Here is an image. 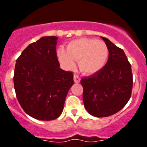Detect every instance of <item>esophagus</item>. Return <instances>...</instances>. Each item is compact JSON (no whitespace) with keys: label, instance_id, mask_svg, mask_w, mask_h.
Segmentation results:
<instances>
[{"label":"esophagus","instance_id":"esophagus-1","mask_svg":"<svg viewBox=\"0 0 147 147\" xmlns=\"http://www.w3.org/2000/svg\"><path fill=\"white\" fill-rule=\"evenodd\" d=\"M74 82L75 83H79L80 82V78H79V76L77 75H74Z\"/></svg>","mask_w":147,"mask_h":147}]
</instances>
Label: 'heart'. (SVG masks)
I'll use <instances>...</instances> for the list:
<instances>
[{
	"label": "heart",
	"mask_w": 147,
	"mask_h": 147,
	"mask_svg": "<svg viewBox=\"0 0 147 147\" xmlns=\"http://www.w3.org/2000/svg\"><path fill=\"white\" fill-rule=\"evenodd\" d=\"M57 57L66 69L75 67L78 60L80 70L87 75L97 73L104 67L107 60L109 50L105 42L94 38H82L70 41L67 50L57 49Z\"/></svg>",
	"instance_id": "heart-1"
}]
</instances>
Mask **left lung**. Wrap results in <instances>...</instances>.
I'll return each mask as SVG.
<instances>
[{
  "mask_svg": "<svg viewBox=\"0 0 147 147\" xmlns=\"http://www.w3.org/2000/svg\"><path fill=\"white\" fill-rule=\"evenodd\" d=\"M101 38L109 50L107 62L100 72L80 81L84 108L96 117H106L121 110L131 97L133 85L131 65L124 50Z\"/></svg>",
  "mask_w": 147,
  "mask_h": 147,
  "instance_id": "1",
  "label": "left lung"
}]
</instances>
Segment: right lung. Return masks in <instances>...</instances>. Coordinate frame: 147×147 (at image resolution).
I'll list each match as a JSON object with an SVG mask.
<instances>
[{"label": "right lung", "instance_id": "add662e5", "mask_svg": "<svg viewBox=\"0 0 147 147\" xmlns=\"http://www.w3.org/2000/svg\"><path fill=\"white\" fill-rule=\"evenodd\" d=\"M58 38L45 36L25 49L16 60L14 88L23 110L36 119L60 117L73 75L60 68L56 53Z\"/></svg>", "mask_w": 147, "mask_h": 147}]
</instances>
